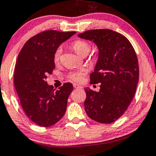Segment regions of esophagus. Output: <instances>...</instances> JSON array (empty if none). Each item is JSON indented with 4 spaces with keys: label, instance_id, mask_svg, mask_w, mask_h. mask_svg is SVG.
<instances>
[{
    "label": "esophagus",
    "instance_id": "34e87169",
    "mask_svg": "<svg viewBox=\"0 0 156 156\" xmlns=\"http://www.w3.org/2000/svg\"><path fill=\"white\" fill-rule=\"evenodd\" d=\"M73 87L75 88H81L82 86H80L79 84H77V83H73Z\"/></svg>",
    "mask_w": 156,
    "mask_h": 156
}]
</instances>
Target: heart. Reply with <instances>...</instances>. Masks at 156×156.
Instances as JSON below:
<instances>
[{
    "label": "heart",
    "mask_w": 156,
    "mask_h": 156,
    "mask_svg": "<svg viewBox=\"0 0 156 156\" xmlns=\"http://www.w3.org/2000/svg\"><path fill=\"white\" fill-rule=\"evenodd\" d=\"M72 48L79 56L83 57L85 55H87L90 52V46L87 42L84 40H76L72 43ZM62 49L59 47L55 51L54 54V61L55 62H58L60 60ZM86 72L85 71H74L71 72L68 74V78L73 81L80 82L81 81L85 76Z\"/></svg>",
    "instance_id": "obj_1"
}]
</instances>
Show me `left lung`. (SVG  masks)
<instances>
[{
	"mask_svg": "<svg viewBox=\"0 0 156 156\" xmlns=\"http://www.w3.org/2000/svg\"><path fill=\"white\" fill-rule=\"evenodd\" d=\"M98 47V57L90 83H101L98 92L85 88V110L90 119L110 124L119 119L133 100L139 80L138 62L129 41L110 29L88 30L78 35Z\"/></svg>",
	"mask_w": 156,
	"mask_h": 156,
	"instance_id": "left-lung-1",
	"label": "left lung"
}]
</instances>
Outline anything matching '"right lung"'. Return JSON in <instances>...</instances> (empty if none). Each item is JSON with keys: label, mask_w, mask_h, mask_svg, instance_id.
Here are the masks:
<instances>
[{"label": "right lung", "mask_w": 156, "mask_h": 156, "mask_svg": "<svg viewBox=\"0 0 156 156\" xmlns=\"http://www.w3.org/2000/svg\"><path fill=\"white\" fill-rule=\"evenodd\" d=\"M76 33L43 31L29 39L18 55L16 90L27 117L41 127L55 125L66 113L68 96L73 89L72 83H66L55 90L46 79L55 68V51Z\"/></svg>", "instance_id": "obj_1"}]
</instances>
